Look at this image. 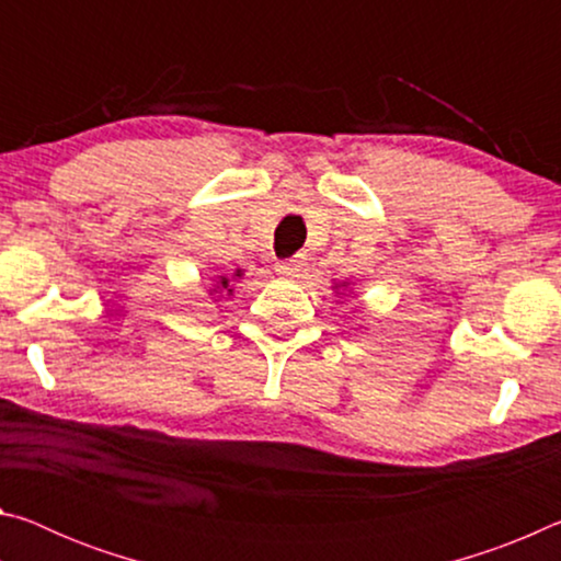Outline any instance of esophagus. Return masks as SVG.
Returning a JSON list of instances; mask_svg holds the SVG:
<instances>
[{"label":"esophagus","instance_id":"esophagus-1","mask_svg":"<svg viewBox=\"0 0 561 561\" xmlns=\"http://www.w3.org/2000/svg\"><path fill=\"white\" fill-rule=\"evenodd\" d=\"M301 264H304L301 254H294L291 260H284V262L277 264V272L282 274V277H297V272L301 270Z\"/></svg>","mask_w":561,"mask_h":561}]
</instances>
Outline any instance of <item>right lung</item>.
<instances>
[{
  "instance_id": "add662e5",
  "label": "right lung",
  "mask_w": 561,
  "mask_h": 561,
  "mask_svg": "<svg viewBox=\"0 0 561 561\" xmlns=\"http://www.w3.org/2000/svg\"><path fill=\"white\" fill-rule=\"evenodd\" d=\"M222 284H227V279H222Z\"/></svg>"
}]
</instances>
